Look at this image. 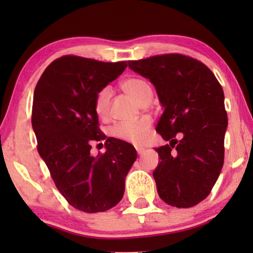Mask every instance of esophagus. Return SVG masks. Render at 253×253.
Returning a JSON list of instances; mask_svg holds the SVG:
<instances>
[{"label": "esophagus", "instance_id": "1", "mask_svg": "<svg viewBox=\"0 0 253 253\" xmlns=\"http://www.w3.org/2000/svg\"><path fill=\"white\" fill-rule=\"evenodd\" d=\"M136 150H137L138 154H143L145 152V148H143V147H136Z\"/></svg>", "mask_w": 253, "mask_h": 253}]
</instances>
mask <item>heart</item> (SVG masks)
Instances as JSON below:
<instances>
[{"mask_svg":"<svg viewBox=\"0 0 253 253\" xmlns=\"http://www.w3.org/2000/svg\"><path fill=\"white\" fill-rule=\"evenodd\" d=\"M121 89L131 98L136 100L139 105L144 106L150 101L152 91L150 85L143 79L130 77L121 83ZM109 87H103L95 94L94 110L96 115L101 119L108 116L110 102ZM152 121L148 117H140L131 123H117L110 129V134L116 139L126 141L134 145H140L146 140L147 132L151 129Z\"/></svg>","mask_w":253,"mask_h":253,"instance_id":"heart-1","label":"heart"}]
</instances>
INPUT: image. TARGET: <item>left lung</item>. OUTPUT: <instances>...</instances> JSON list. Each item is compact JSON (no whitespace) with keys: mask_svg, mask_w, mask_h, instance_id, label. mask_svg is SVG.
<instances>
[{"mask_svg":"<svg viewBox=\"0 0 253 253\" xmlns=\"http://www.w3.org/2000/svg\"><path fill=\"white\" fill-rule=\"evenodd\" d=\"M127 64L150 79L165 108L157 132L169 144L155 148L160 162L153 171L159 196L178 209L195 206L212 191L223 166L228 126L223 89L205 64L183 54ZM178 132L179 141L174 138Z\"/></svg>","mask_w":253,"mask_h":253,"instance_id":"left-lung-1","label":"left lung"}]
</instances>
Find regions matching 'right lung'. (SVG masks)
Listing matches in <instances>:
<instances>
[{
    "label": "right lung",
    "mask_w": 253,
    "mask_h": 253,
    "mask_svg": "<svg viewBox=\"0 0 253 253\" xmlns=\"http://www.w3.org/2000/svg\"><path fill=\"white\" fill-rule=\"evenodd\" d=\"M126 62H100L65 55L48 65L34 89L32 126L38 152L58 191L75 209L105 212L122 199L126 176L137 159L126 141L100 130L95 94L116 79ZM106 152L92 157L93 141Z\"/></svg>",
    "instance_id": "obj_1"
}]
</instances>
